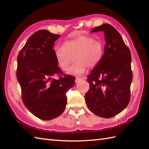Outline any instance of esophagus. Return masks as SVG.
Segmentation results:
<instances>
[{
	"instance_id": "34e87169",
	"label": "esophagus",
	"mask_w": 149,
	"mask_h": 149,
	"mask_svg": "<svg viewBox=\"0 0 149 149\" xmlns=\"http://www.w3.org/2000/svg\"><path fill=\"white\" fill-rule=\"evenodd\" d=\"M83 79H84V78H76V79H75V82L76 83H79V82L83 80Z\"/></svg>"
}]
</instances>
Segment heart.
<instances>
[{
    "mask_svg": "<svg viewBox=\"0 0 149 149\" xmlns=\"http://www.w3.org/2000/svg\"><path fill=\"white\" fill-rule=\"evenodd\" d=\"M104 47L102 43L90 36H82L70 40L64 43V47H58L55 55L60 67L64 71L68 70L72 58L75 64L67 73L70 75H80L86 71V66L93 68L102 58Z\"/></svg>",
    "mask_w": 149,
    "mask_h": 149,
    "instance_id": "heart-1",
    "label": "heart"
}]
</instances>
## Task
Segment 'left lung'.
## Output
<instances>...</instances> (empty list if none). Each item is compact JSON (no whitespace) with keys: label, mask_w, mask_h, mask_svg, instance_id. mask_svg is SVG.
I'll use <instances>...</instances> for the list:
<instances>
[{"label":"left lung","mask_w":149,"mask_h":149,"mask_svg":"<svg viewBox=\"0 0 149 149\" xmlns=\"http://www.w3.org/2000/svg\"><path fill=\"white\" fill-rule=\"evenodd\" d=\"M98 31L104 32L106 45L102 59L88 76L90 88L85 100L95 115L108 118L122 112L130 101L131 54L121 35L110 24L95 27L91 32Z\"/></svg>","instance_id":"left-lung-1"}]
</instances>
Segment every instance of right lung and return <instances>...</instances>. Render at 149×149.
Returning <instances> with one entry per match:
<instances>
[{
    "label": "right lung",
    "instance_id": "obj_1",
    "mask_svg": "<svg viewBox=\"0 0 149 149\" xmlns=\"http://www.w3.org/2000/svg\"><path fill=\"white\" fill-rule=\"evenodd\" d=\"M59 36L47 30L38 31L17 57L22 101L31 113L43 120L61 115L67 102L66 93L75 83V77L63 74L58 67L53 46ZM57 74L60 75L58 80L54 78Z\"/></svg>",
    "mask_w": 149,
    "mask_h": 149
}]
</instances>
